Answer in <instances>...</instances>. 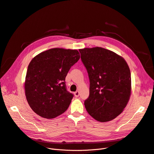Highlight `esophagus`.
<instances>
[{"mask_svg": "<svg viewBox=\"0 0 154 154\" xmlns=\"http://www.w3.org/2000/svg\"><path fill=\"white\" fill-rule=\"evenodd\" d=\"M79 94H80V93L79 91H77L74 93V96L76 97H78L79 96Z\"/></svg>", "mask_w": 154, "mask_h": 154, "instance_id": "34e87169", "label": "esophagus"}]
</instances>
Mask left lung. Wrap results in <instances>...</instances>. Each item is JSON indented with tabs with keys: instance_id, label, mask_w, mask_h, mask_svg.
I'll return each instance as SVG.
<instances>
[{
	"instance_id": "left-lung-1",
	"label": "left lung",
	"mask_w": 154,
	"mask_h": 154,
	"mask_svg": "<svg viewBox=\"0 0 154 154\" xmlns=\"http://www.w3.org/2000/svg\"><path fill=\"white\" fill-rule=\"evenodd\" d=\"M90 79L86 111L99 122L112 121L126 106L131 94V74L125 60L102 48L79 49Z\"/></svg>"
}]
</instances>
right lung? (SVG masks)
Returning a JSON list of instances; mask_svg holds the SVG:
<instances>
[{
  "instance_id": "1",
  "label": "right lung",
  "mask_w": 154,
  "mask_h": 154,
  "mask_svg": "<svg viewBox=\"0 0 154 154\" xmlns=\"http://www.w3.org/2000/svg\"><path fill=\"white\" fill-rule=\"evenodd\" d=\"M79 58L77 50L54 48L32 60L24 88L28 103L35 113L53 119L68 109L74 95L67 91L65 78Z\"/></svg>"
}]
</instances>
